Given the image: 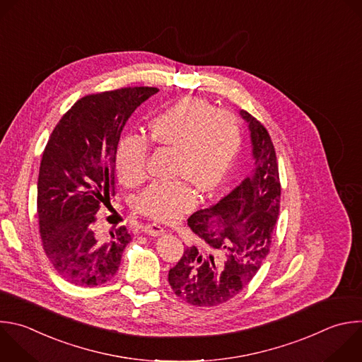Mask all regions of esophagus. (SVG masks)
<instances>
[{
  "instance_id": "34e87169",
  "label": "esophagus",
  "mask_w": 362,
  "mask_h": 362,
  "mask_svg": "<svg viewBox=\"0 0 362 362\" xmlns=\"http://www.w3.org/2000/svg\"><path fill=\"white\" fill-rule=\"evenodd\" d=\"M145 231L149 234V235H160L165 233V228L156 223H149L145 226Z\"/></svg>"
}]
</instances>
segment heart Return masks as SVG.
<instances>
[{
  "mask_svg": "<svg viewBox=\"0 0 362 362\" xmlns=\"http://www.w3.org/2000/svg\"><path fill=\"white\" fill-rule=\"evenodd\" d=\"M148 136L153 145L173 152L170 175L179 179L151 183L135 197V209L159 221H175L194 206L192 188L209 194L224 182L242 145V125L235 113L186 96L151 119ZM149 155L144 136L120 141L116 149L120 180L128 186L141 185L148 177Z\"/></svg>",
  "mask_w": 362,
  "mask_h": 362,
  "instance_id": "1",
  "label": "heart"
}]
</instances>
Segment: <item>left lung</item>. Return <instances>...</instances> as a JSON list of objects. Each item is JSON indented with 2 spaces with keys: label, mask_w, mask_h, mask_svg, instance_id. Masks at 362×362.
I'll use <instances>...</instances> for the list:
<instances>
[{
  "label": "left lung",
  "mask_w": 362,
  "mask_h": 362,
  "mask_svg": "<svg viewBox=\"0 0 362 362\" xmlns=\"http://www.w3.org/2000/svg\"><path fill=\"white\" fill-rule=\"evenodd\" d=\"M240 115L250 129L253 172L216 204L189 217V227L207 252L186 247L169 270L175 294L196 307L220 305L253 280L270 252L280 213L281 185L272 138L253 115Z\"/></svg>",
  "instance_id": "8db88e82"
}]
</instances>
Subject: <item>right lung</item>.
Instances as JSON below:
<instances>
[{"label": "right lung", "mask_w": 362, "mask_h": 362, "mask_svg": "<svg viewBox=\"0 0 362 362\" xmlns=\"http://www.w3.org/2000/svg\"><path fill=\"white\" fill-rule=\"evenodd\" d=\"M158 90L128 86L78 99L44 149L37 196L42 247L57 273L75 286L109 281L132 240L125 226L98 231L95 214L115 196L116 149L127 120Z\"/></svg>", "instance_id": "obj_1"}]
</instances>
